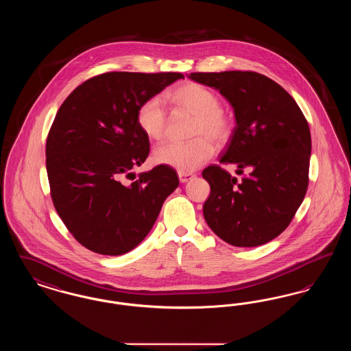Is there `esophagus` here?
<instances>
[{"label": "esophagus", "mask_w": 351, "mask_h": 351, "mask_svg": "<svg viewBox=\"0 0 351 351\" xmlns=\"http://www.w3.org/2000/svg\"><path fill=\"white\" fill-rule=\"evenodd\" d=\"M178 175H179V180L182 183H186L188 180H191L193 178V173H191V172H182V171H179Z\"/></svg>", "instance_id": "34e87169"}]
</instances>
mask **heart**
I'll list each match as a JSON object with an SVG mask.
<instances>
[{"label":"heart","mask_w":351,"mask_h":351,"mask_svg":"<svg viewBox=\"0 0 351 351\" xmlns=\"http://www.w3.org/2000/svg\"><path fill=\"white\" fill-rule=\"evenodd\" d=\"M167 101L176 109L195 116L191 142L166 143L154 150V160L158 165L191 172L201 167L215 152V143H223L233 129V119L221 108L216 92L205 85L193 82L183 84L167 95ZM136 123L147 138L159 141L167 128V113L158 96L142 101L136 110Z\"/></svg>","instance_id":"b5f03b06"}]
</instances>
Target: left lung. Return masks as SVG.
<instances>
[{"label": "left lung", "mask_w": 351, "mask_h": 351, "mask_svg": "<svg viewBox=\"0 0 351 351\" xmlns=\"http://www.w3.org/2000/svg\"><path fill=\"white\" fill-rule=\"evenodd\" d=\"M189 77L218 89L232 104L237 125L219 163L237 165L239 175L249 171L239 182L218 165L202 171L210 185L205 221L233 246L267 243L287 229L305 197L309 125L283 86L258 72H193Z\"/></svg>", "instance_id": "1"}]
</instances>
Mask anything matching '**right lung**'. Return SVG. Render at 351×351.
<instances>
[{"mask_svg":"<svg viewBox=\"0 0 351 351\" xmlns=\"http://www.w3.org/2000/svg\"><path fill=\"white\" fill-rule=\"evenodd\" d=\"M179 72H106L79 85L59 108L46 143L53 206L88 250L121 255L149 234L178 188L175 169L159 165L135 175L150 152L136 123L139 104L183 79Z\"/></svg>","mask_w":351,"mask_h":351,"instance_id":"right-lung-1","label":"right lung"}]
</instances>
